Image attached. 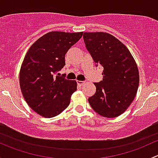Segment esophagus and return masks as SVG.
I'll return each instance as SVG.
<instances>
[{"instance_id": "34e87169", "label": "esophagus", "mask_w": 158, "mask_h": 158, "mask_svg": "<svg viewBox=\"0 0 158 158\" xmlns=\"http://www.w3.org/2000/svg\"><path fill=\"white\" fill-rule=\"evenodd\" d=\"M77 82H78V84H79V85H84V84L85 83V81H77Z\"/></svg>"}]
</instances>
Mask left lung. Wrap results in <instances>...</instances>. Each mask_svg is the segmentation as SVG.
<instances>
[{
  "mask_svg": "<svg viewBox=\"0 0 158 158\" xmlns=\"http://www.w3.org/2000/svg\"><path fill=\"white\" fill-rule=\"evenodd\" d=\"M83 40L95 66L104 69L102 80L94 82L96 91L89 98V104L100 115L119 116L131 104L138 91L139 73L136 63L128 48L109 33L85 32Z\"/></svg>",
  "mask_w": 158,
  "mask_h": 158,
  "instance_id": "8db88e82",
  "label": "left lung"
}]
</instances>
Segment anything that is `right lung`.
<instances>
[{
  "label": "right lung",
  "instance_id": "add662e5",
  "mask_svg": "<svg viewBox=\"0 0 158 158\" xmlns=\"http://www.w3.org/2000/svg\"><path fill=\"white\" fill-rule=\"evenodd\" d=\"M79 33L52 31L37 40L27 52L20 71L23 98L35 112L52 118L64 111L77 89L74 80L59 76L66 65L65 55L82 36Z\"/></svg>",
  "mask_w": 158,
  "mask_h": 158
}]
</instances>
